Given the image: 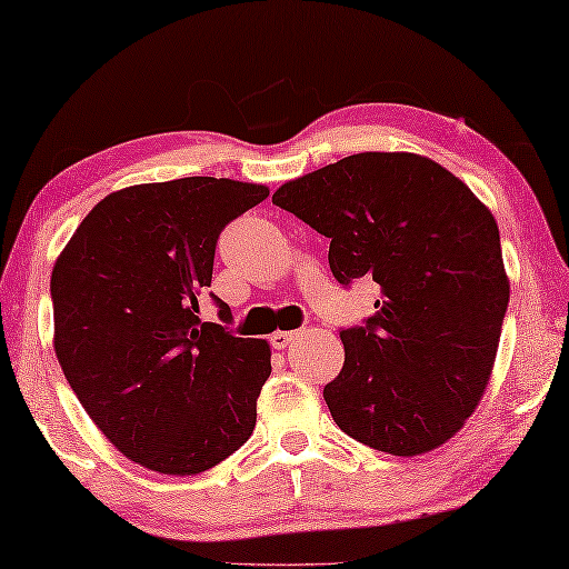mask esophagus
I'll use <instances>...</instances> for the list:
<instances>
[{"mask_svg": "<svg viewBox=\"0 0 569 569\" xmlns=\"http://www.w3.org/2000/svg\"><path fill=\"white\" fill-rule=\"evenodd\" d=\"M292 340H295V332H287V330H277L272 338H269V342H272L274 350H284Z\"/></svg>", "mask_w": 569, "mask_h": 569, "instance_id": "1", "label": "esophagus"}]
</instances>
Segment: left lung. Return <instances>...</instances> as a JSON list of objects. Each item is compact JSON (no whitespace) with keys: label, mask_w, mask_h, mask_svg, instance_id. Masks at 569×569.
Returning <instances> with one entry per match:
<instances>
[{"label":"left lung","mask_w":569,"mask_h":569,"mask_svg":"<svg viewBox=\"0 0 569 569\" xmlns=\"http://www.w3.org/2000/svg\"><path fill=\"white\" fill-rule=\"evenodd\" d=\"M279 209L330 239V269L380 287L342 328L346 362L322 396L350 439L393 456L439 449L495 368L509 279L491 211L431 158L356 153L279 186Z\"/></svg>","instance_id":"1"}]
</instances>
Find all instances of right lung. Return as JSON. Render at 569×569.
<instances>
[{"instance_id": "obj_1", "label": "right lung", "mask_w": 569, "mask_h": 569, "mask_svg": "<svg viewBox=\"0 0 569 569\" xmlns=\"http://www.w3.org/2000/svg\"><path fill=\"white\" fill-rule=\"evenodd\" d=\"M267 197L213 176L130 186L92 207L54 262V356L92 423L146 469L193 477L254 431L272 352L201 322L199 297L223 227Z\"/></svg>"}]
</instances>
